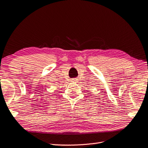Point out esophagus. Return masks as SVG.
I'll use <instances>...</instances> for the list:
<instances>
[{
    "mask_svg": "<svg viewBox=\"0 0 148 148\" xmlns=\"http://www.w3.org/2000/svg\"><path fill=\"white\" fill-rule=\"evenodd\" d=\"M71 82H77V79H75V78L71 80Z\"/></svg>",
    "mask_w": 148,
    "mask_h": 148,
    "instance_id": "esophagus-1",
    "label": "esophagus"
}]
</instances>
